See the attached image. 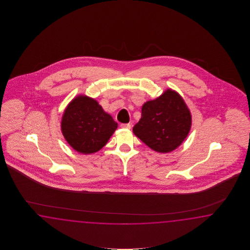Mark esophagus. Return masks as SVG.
Instances as JSON below:
<instances>
[{"label":"esophagus","instance_id":"esophagus-1","mask_svg":"<svg viewBox=\"0 0 250 250\" xmlns=\"http://www.w3.org/2000/svg\"><path fill=\"white\" fill-rule=\"evenodd\" d=\"M121 127H123V128H130L131 127V125L129 124V123H126V124H124V123H123V124H121Z\"/></svg>","mask_w":250,"mask_h":250}]
</instances>
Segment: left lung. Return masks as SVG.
<instances>
[{
	"label": "left lung",
	"mask_w": 250,
	"mask_h": 250,
	"mask_svg": "<svg viewBox=\"0 0 250 250\" xmlns=\"http://www.w3.org/2000/svg\"><path fill=\"white\" fill-rule=\"evenodd\" d=\"M141 111V119L133 127V133L155 152L175 150L190 131V111L181 95L170 88L146 102Z\"/></svg>",
	"instance_id": "1"
}]
</instances>
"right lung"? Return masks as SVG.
<instances>
[{"label":"right lung","mask_w":250,"mask_h":250,"mask_svg":"<svg viewBox=\"0 0 250 250\" xmlns=\"http://www.w3.org/2000/svg\"><path fill=\"white\" fill-rule=\"evenodd\" d=\"M118 123L96 99L85 95L74 97L65 108L61 129L64 138L80 154L98 152L116 130Z\"/></svg>","instance_id":"right-lung-1"}]
</instances>
